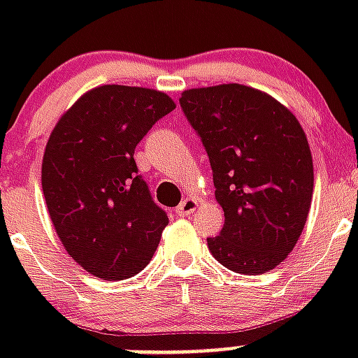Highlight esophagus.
I'll list each match as a JSON object with an SVG mask.
<instances>
[{
	"mask_svg": "<svg viewBox=\"0 0 358 358\" xmlns=\"http://www.w3.org/2000/svg\"><path fill=\"white\" fill-rule=\"evenodd\" d=\"M196 206H199V202H196L195 199H184V201L178 204V208H176V215H180V217H187V215H191V213L195 212Z\"/></svg>",
	"mask_w": 358,
	"mask_h": 358,
	"instance_id": "obj_1",
	"label": "esophagus"
}]
</instances>
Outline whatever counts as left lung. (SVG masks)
I'll use <instances>...</instances> for the list:
<instances>
[{
    "instance_id": "obj_1",
    "label": "left lung",
    "mask_w": 358,
    "mask_h": 358,
    "mask_svg": "<svg viewBox=\"0 0 358 358\" xmlns=\"http://www.w3.org/2000/svg\"><path fill=\"white\" fill-rule=\"evenodd\" d=\"M180 106L206 148L224 212L208 249L230 271H271L294 250L310 210L314 167L301 124L239 83L184 91Z\"/></svg>"
}]
</instances>
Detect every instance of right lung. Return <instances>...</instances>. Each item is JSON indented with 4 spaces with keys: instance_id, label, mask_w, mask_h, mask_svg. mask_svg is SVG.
<instances>
[{
    "instance_id": "obj_1",
    "label": "right lung",
    "mask_w": 358,
    "mask_h": 358,
    "mask_svg": "<svg viewBox=\"0 0 358 358\" xmlns=\"http://www.w3.org/2000/svg\"><path fill=\"white\" fill-rule=\"evenodd\" d=\"M174 108L154 89L102 85L85 92L48 139L42 193L55 232L66 252L102 280L145 269L169 224L134 152Z\"/></svg>"
}]
</instances>
